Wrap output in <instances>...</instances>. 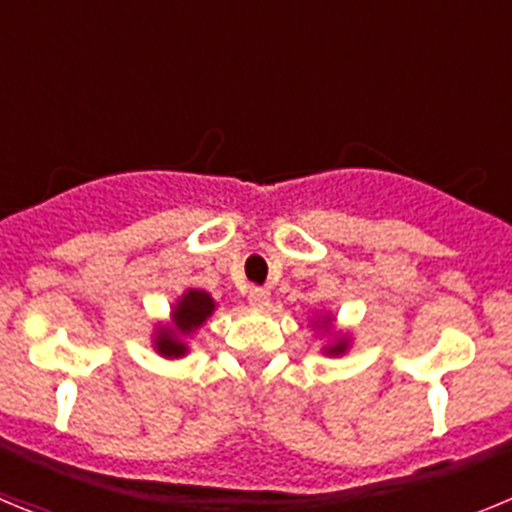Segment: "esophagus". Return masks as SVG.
<instances>
[{"label":"esophagus","mask_w":512,"mask_h":512,"mask_svg":"<svg viewBox=\"0 0 512 512\" xmlns=\"http://www.w3.org/2000/svg\"><path fill=\"white\" fill-rule=\"evenodd\" d=\"M248 302H251L253 307H266L269 305V292L261 287H251L248 289Z\"/></svg>","instance_id":"obj_1"}]
</instances>
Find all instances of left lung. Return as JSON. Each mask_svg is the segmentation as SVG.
<instances>
[{
  "instance_id": "8db88e82",
  "label": "left lung",
  "mask_w": 512,
  "mask_h": 512,
  "mask_svg": "<svg viewBox=\"0 0 512 512\" xmlns=\"http://www.w3.org/2000/svg\"><path fill=\"white\" fill-rule=\"evenodd\" d=\"M343 348H346V343H338V346H333V348H330V354H341Z\"/></svg>"
}]
</instances>
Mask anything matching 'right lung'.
I'll list each match as a JSON object with an SVG mask.
<instances>
[{
	"label": "right lung",
	"mask_w": 512,
	"mask_h": 512,
	"mask_svg": "<svg viewBox=\"0 0 512 512\" xmlns=\"http://www.w3.org/2000/svg\"><path fill=\"white\" fill-rule=\"evenodd\" d=\"M212 310H215V305H212V297L207 295V292L189 289L174 310L176 330H161V336L156 338L158 351L164 356H182L184 351H187V346H184L182 338L176 337L175 333L179 332L180 336L192 333L194 328H200V325L205 323L207 315H210Z\"/></svg>",
	"instance_id": "add662e5"
}]
</instances>
